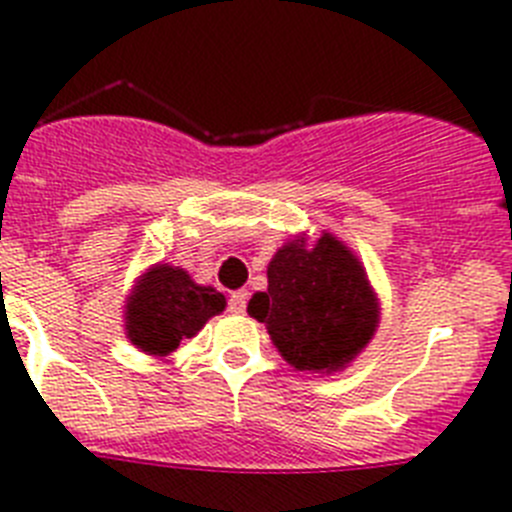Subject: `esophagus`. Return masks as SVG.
<instances>
[{"mask_svg":"<svg viewBox=\"0 0 512 512\" xmlns=\"http://www.w3.org/2000/svg\"><path fill=\"white\" fill-rule=\"evenodd\" d=\"M246 305H248L246 289H238V292H233V295H230L228 310L233 312V315H241V312H246Z\"/></svg>","mask_w":512,"mask_h":512,"instance_id":"obj_1","label":"esophagus"}]
</instances>
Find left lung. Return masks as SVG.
<instances>
[{
	"mask_svg": "<svg viewBox=\"0 0 512 512\" xmlns=\"http://www.w3.org/2000/svg\"><path fill=\"white\" fill-rule=\"evenodd\" d=\"M266 277L269 289L251 297L248 312L300 372H336L374 336L377 297L354 253L333 235L323 233L310 248L305 241L282 246Z\"/></svg>",
	"mask_w": 512,
	"mask_h": 512,
	"instance_id": "left-lung-1",
	"label": "left lung"
}]
</instances>
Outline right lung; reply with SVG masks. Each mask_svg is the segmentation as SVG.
Wrapping results in <instances>:
<instances>
[{
    "label": "right lung",
    "mask_w": 512,
    "mask_h": 512,
    "mask_svg": "<svg viewBox=\"0 0 512 512\" xmlns=\"http://www.w3.org/2000/svg\"><path fill=\"white\" fill-rule=\"evenodd\" d=\"M225 310V297L200 287L179 266L158 264L140 279L130 297L128 336L146 354H171L184 338L197 336L202 325Z\"/></svg>",
    "instance_id": "obj_1"
}]
</instances>
